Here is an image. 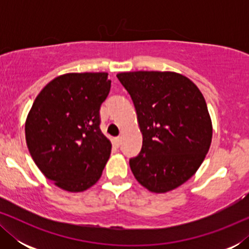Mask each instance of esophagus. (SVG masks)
<instances>
[{
    "mask_svg": "<svg viewBox=\"0 0 249 249\" xmlns=\"http://www.w3.org/2000/svg\"><path fill=\"white\" fill-rule=\"evenodd\" d=\"M113 144H114V146H117V147H119V146L121 145V138L120 137L113 138Z\"/></svg>",
    "mask_w": 249,
    "mask_h": 249,
    "instance_id": "34e87169",
    "label": "esophagus"
}]
</instances>
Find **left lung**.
<instances>
[{
	"label": "left lung",
	"instance_id": "8db88e82",
	"mask_svg": "<svg viewBox=\"0 0 249 249\" xmlns=\"http://www.w3.org/2000/svg\"><path fill=\"white\" fill-rule=\"evenodd\" d=\"M134 102L142 146L129 164L137 181L166 193L192 178L212 142V122L202 93L182 74L135 71L117 74Z\"/></svg>",
	"mask_w": 249,
	"mask_h": 249
}]
</instances>
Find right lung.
<instances>
[{
    "mask_svg": "<svg viewBox=\"0 0 249 249\" xmlns=\"http://www.w3.org/2000/svg\"><path fill=\"white\" fill-rule=\"evenodd\" d=\"M110 88L107 72L67 73L37 95L25 125L27 146L43 175L60 188L83 192L101 178L112 147L100 128Z\"/></svg>",
    "mask_w": 249,
    "mask_h": 249,
    "instance_id": "add662e5",
    "label": "right lung"
}]
</instances>
